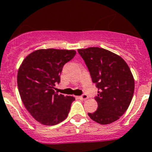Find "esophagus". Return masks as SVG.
Segmentation results:
<instances>
[{
	"mask_svg": "<svg viewBox=\"0 0 152 152\" xmlns=\"http://www.w3.org/2000/svg\"><path fill=\"white\" fill-rule=\"evenodd\" d=\"M79 98H80V100H86V99H88V96L86 95V94H83V95L80 96Z\"/></svg>",
	"mask_w": 152,
	"mask_h": 152,
	"instance_id": "esophagus-1",
	"label": "esophagus"
}]
</instances>
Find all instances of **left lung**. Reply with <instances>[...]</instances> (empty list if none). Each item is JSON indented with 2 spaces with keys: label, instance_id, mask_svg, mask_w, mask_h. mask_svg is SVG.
Here are the masks:
<instances>
[{
  "label": "left lung",
  "instance_id": "1",
  "mask_svg": "<svg viewBox=\"0 0 152 152\" xmlns=\"http://www.w3.org/2000/svg\"><path fill=\"white\" fill-rule=\"evenodd\" d=\"M78 52L99 90L95 97L97 110L88 115L100 124L116 121L125 113L134 95V80L129 66L121 57L104 48L90 47Z\"/></svg>",
  "mask_w": 152,
  "mask_h": 152
}]
</instances>
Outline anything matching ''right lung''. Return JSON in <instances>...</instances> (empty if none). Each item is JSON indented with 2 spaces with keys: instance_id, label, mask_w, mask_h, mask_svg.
Masks as SVG:
<instances>
[{
  "instance_id": "right-lung-1",
  "label": "right lung",
  "mask_w": 152,
  "mask_h": 152,
  "mask_svg": "<svg viewBox=\"0 0 152 152\" xmlns=\"http://www.w3.org/2000/svg\"><path fill=\"white\" fill-rule=\"evenodd\" d=\"M76 53L75 50L39 49L21 63L18 72L19 94L28 111L39 123L56 125L68 116L75 98L58 95L55 86L60 82L63 66Z\"/></svg>"
}]
</instances>
